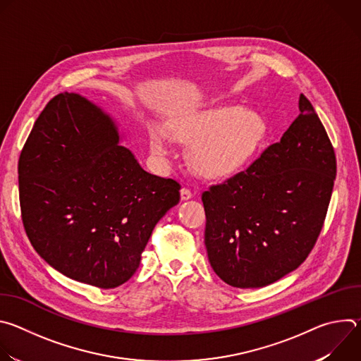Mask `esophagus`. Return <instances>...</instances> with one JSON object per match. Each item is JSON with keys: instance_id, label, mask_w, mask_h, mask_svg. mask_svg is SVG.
Returning a JSON list of instances; mask_svg holds the SVG:
<instances>
[{"instance_id": "34e87169", "label": "esophagus", "mask_w": 361, "mask_h": 361, "mask_svg": "<svg viewBox=\"0 0 361 361\" xmlns=\"http://www.w3.org/2000/svg\"><path fill=\"white\" fill-rule=\"evenodd\" d=\"M180 197H181V201H187V200H190V198L192 197V194H191V191H190V190H187V188H181V191H180Z\"/></svg>"}]
</instances>
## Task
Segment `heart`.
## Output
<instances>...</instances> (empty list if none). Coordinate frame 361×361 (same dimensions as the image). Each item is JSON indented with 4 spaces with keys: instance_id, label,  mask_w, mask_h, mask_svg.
<instances>
[{
    "instance_id": "1",
    "label": "heart",
    "mask_w": 361,
    "mask_h": 361,
    "mask_svg": "<svg viewBox=\"0 0 361 361\" xmlns=\"http://www.w3.org/2000/svg\"><path fill=\"white\" fill-rule=\"evenodd\" d=\"M170 134L185 145H192L190 160L198 174L223 178L240 173L254 159L269 134L263 116L243 106H226L177 120ZM151 149L157 156H169L171 145L163 128L149 135Z\"/></svg>"
}]
</instances>
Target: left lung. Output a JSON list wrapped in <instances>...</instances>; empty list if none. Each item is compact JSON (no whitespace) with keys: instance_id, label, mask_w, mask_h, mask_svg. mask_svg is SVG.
<instances>
[{"instance_id":"left-lung-1","label":"left lung","mask_w":361,"mask_h":361,"mask_svg":"<svg viewBox=\"0 0 361 361\" xmlns=\"http://www.w3.org/2000/svg\"><path fill=\"white\" fill-rule=\"evenodd\" d=\"M260 159L202 192L204 243L216 274L237 288L269 286L295 270L322 231L336 156L312 102Z\"/></svg>"}]
</instances>
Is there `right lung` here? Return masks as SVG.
Wrapping results in <instances>:
<instances>
[{
	"instance_id": "1",
	"label": "right lung",
	"mask_w": 361,
	"mask_h": 361,
	"mask_svg": "<svg viewBox=\"0 0 361 361\" xmlns=\"http://www.w3.org/2000/svg\"><path fill=\"white\" fill-rule=\"evenodd\" d=\"M104 109L61 92L42 110L18 161L27 235L61 274L99 288L138 269L156 224L180 201V184L147 173Z\"/></svg>"
}]
</instances>
